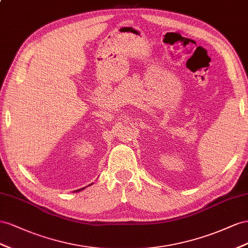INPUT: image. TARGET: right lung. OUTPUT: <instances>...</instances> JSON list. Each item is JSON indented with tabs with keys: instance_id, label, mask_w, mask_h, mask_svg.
Instances as JSON below:
<instances>
[{
	"instance_id": "obj_1",
	"label": "right lung",
	"mask_w": 248,
	"mask_h": 248,
	"mask_svg": "<svg viewBox=\"0 0 248 248\" xmlns=\"http://www.w3.org/2000/svg\"><path fill=\"white\" fill-rule=\"evenodd\" d=\"M84 188H82V189H79V190H76V192H78V191H81V190H83Z\"/></svg>"
}]
</instances>
